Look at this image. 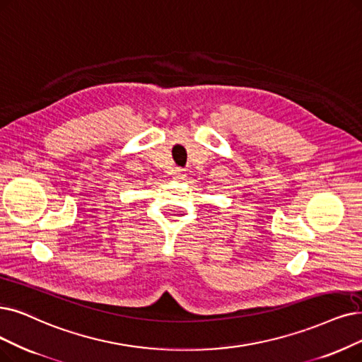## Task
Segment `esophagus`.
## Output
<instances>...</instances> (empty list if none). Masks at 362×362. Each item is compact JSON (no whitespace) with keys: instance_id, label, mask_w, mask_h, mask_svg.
I'll return each mask as SVG.
<instances>
[{"instance_id":"1","label":"esophagus","mask_w":362,"mask_h":362,"mask_svg":"<svg viewBox=\"0 0 362 362\" xmlns=\"http://www.w3.org/2000/svg\"><path fill=\"white\" fill-rule=\"evenodd\" d=\"M172 177H173V180H184L185 178V170L180 169V168H175L172 170Z\"/></svg>"}]
</instances>
